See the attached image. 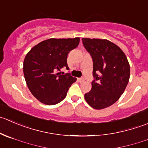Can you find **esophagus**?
I'll use <instances>...</instances> for the list:
<instances>
[{
    "label": "esophagus",
    "instance_id": "obj_1",
    "mask_svg": "<svg viewBox=\"0 0 148 148\" xmlns=\"http://www.w3.org/2000/svg\"><path fill=\"white\" fill-rule=\"evenodd\" d=\"M78 79V81L80 83L83 82L84 81V77H81V78H78V79Z\"/></svg>",
    "mask_w": 148,
    "mask_h": 148
}]
</instances>
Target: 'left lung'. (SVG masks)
I'll use <instances>...</instances> for the list:
<instances>
[{
	"mask_svg": "<svg viewBox=\"0 0 148 148\" xmlns=\"http://www.w3.org/2000/svg\"><path fill=\"white\" fill-rule=\"evenodd\" d=\"M82 43L92 58L94 77L84 98L93 108H106L124 93L130 77V64L122 50L108 40L82 38Z\"/></svg>",
	"mask_w": 148,
	"mask_h": 148,
	"instance_id": "left-lung-1",
	"label": "left lung"
}]
</instances>
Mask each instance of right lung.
<instances>
[{"mask_svg":"<svg viewBox=\"0 0 148 148\" xmlns=\"http://www.w3.org/2000/svg\"><path fill=\"white\" fill-rule=\"evenodd\" d=\"M79 38H51L33 47L26 55L23 71L27 87L34 97L45 105H55L66 97L77 78L61 74L67 65V56L78 46Z\"/></svg>","mask_w":148,"mask_h":148,"instance_id":"add662e5","label":"right lung"}]
</instances>
